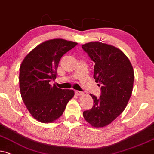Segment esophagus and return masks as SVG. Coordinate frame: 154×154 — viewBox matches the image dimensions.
Segmentation results:
<instances>
[{"mask_svg": "<svg viewBox=\"0 0 154 154\" xmlns=\"http://www.w3.org/2000/svg\"><path fill=\"white\" fill-rule=\"evenodd\" d=\"M75 94H76L78 96H81V95L83 94V91H75Z\"/></svg>", "mask_w": 154, "mask_h": 154, "instance_id": "34e87169", "label": "esophagus"}]
</instances>
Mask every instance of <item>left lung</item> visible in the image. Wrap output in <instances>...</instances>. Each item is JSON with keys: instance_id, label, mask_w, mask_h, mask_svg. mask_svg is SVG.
Returning a JSON list of instances; mask_svg holds the SVG:
<instances>
[{"instance_id": "8db88e82", "label": "left lung", "mask_w": 154, "mask_h": 154, "mask_svg": "<svg viewBox=\"0 0 154 154\" xmlns=\"http://www.w3.org/2000/svg\"><path fill=\"white\" fill-rule=\"evenodd\" d=\"M82 48L94 61V78L100 86V97L91 94L94 106L83 111V117L93 126H106L126 109L133 91L134 69L126 55L113 45L90 42Z\"/></svg>"}]
</instances>
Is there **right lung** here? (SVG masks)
I'll use <instances>...</instances> for the list:
<instances>
[{
    "label": "right lung",
    "instance_id": "obj_1",
    "mask_svg": "<svg viewBox=\"0 0 154 154\" xmlns=\"http://www.w3.org/2000/svg\"><path fill=\"white\" fill-rule=\"evenodd\" d=\"M77 43L63 39L45 41L25 57L20 67L19 83L22 99L32 116L51 123L63 114L74 91L52 86L58 63L64 54Z\"/></svg>",
    "mask_w": 154,
    "mask_h": 154
}]
</instances>
